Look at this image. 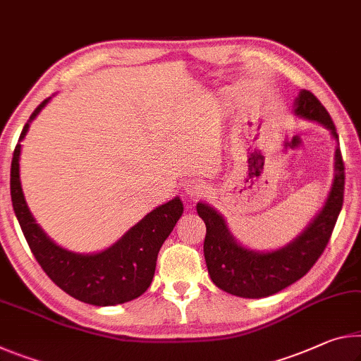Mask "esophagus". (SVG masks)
Wrapping results in <instances>:
<instances>
[{"mask_svg":"<svg viewBox=\"0 0 361 361\" xmlns=\"http://www.w3.org/2000/svg\"><path fill=\"white\" fill-rule=\"evenodd\" d=\"M185 190L188 194H191V196H202V194L207 192L209 188L202 180L191 178L185 181Z\"/></svg>","mask_w":361,"mask_h":361,"instance_id":"obj_1","label":"esophagus"}]
</instances>
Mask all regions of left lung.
<instances>
[{
	"instance_id": "1",
	"label": "left lung",
	"mask_w": 361,
	"mask_h": 361,
	"mask_svg": "<svg viewBox=\"0 0 361 361\" xmlns=\"http://www.w3.org/2000/svg\"><path fill=\"white\" fill-rule=\"evenodd\" d=\"M293 114L322 125L336 142L334 178L323 207L310 223L288 244L273 250L245 247L233 236L219 210L207 202H197L196 210L207 228L204 241L205 265L216 288L243 299H262L279 293L308 273L319 259L334 230L344 202V162L339 136L329 114L314 96L300 90Z\"/></svg>"
}]
</instances>
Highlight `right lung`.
<instances>
[{
  "instance_id": "obj_1",
  "label": "right lung",
  "mask_w": 361,
  "mask_h": 361,
  "mask_svg": "<svg viewBox=\"0 0 361 361\" xmlns=\"http://www.w3.org/2000/svg\"><path fill=\"white\" fill-rule=\"evenodd\" d=\"M51 98L44 99L33 111L14 149L11 162L14 214L37 262L64 293L96 307L125 304L145 294L151 286L159 250L183 215V201L175 196L169 202L157 205L123 233L122 238L99 252H73L56 244L32 215L20 183V142Z\"/></svg>"
}]
</instances>
